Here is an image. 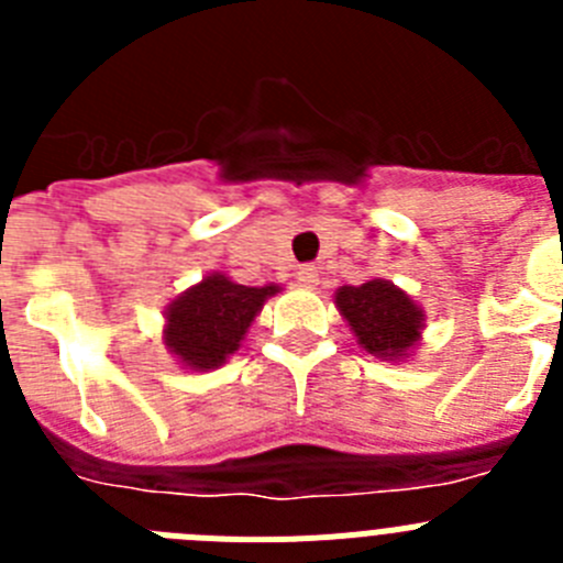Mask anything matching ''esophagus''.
I'll list each match as a JSON object with an SVG mask.
<instances>
[{
    "label": "esophagus",
    "mask_w": 563,
    "mask_h": 563,
    "mask_svg": "<svg viewBox=\"0 0 563 563\" xmlns=\"http://www.w3.org/2000/svg\"><path fill=\"white\" fill-rule=\"evenodd\" d=\"M296 278H298V287H305V290H316L318 287V271L312 265L298 267Z\"/></svg>",
    "instance_id": "1"
}]
</instances>
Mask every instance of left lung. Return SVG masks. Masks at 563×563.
I'll return each instance as SVG.
<instances>
[{
    "label": "left lung",
    "mask_w": 563,
    "mask_h": 563,
    "mask_svg": "<svg viewBox=\"0 0 563 563\" xmlns=\"http://www.w3.org/2000/svg\"><path fill=\"white\" fill-rule=\"evenodd\" d=\"M332 301L363 352L380 361L400 363L420 350L426 310L389 278L338 287Z\"/></svg>",
    "instance_id": "obj_1"
}]
</instances>
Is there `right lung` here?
<instances>
[{
    "label": "right lung",
    "mask_w": 563,
    "mask_h": 563,
    "mask_svg": "<svg viewBox=\"0 0 563 563\" xmlns=\"http://www.w3.org/2000/svg\"><path fill=\"white\" fill-rule=\"evenodd\" d=\"M276 292H282V285L247 287L222 271L206 273L163 310V346L183 369H220L236 355L253 318Z\"/></svg>",
    "instance_id": "obj_1"
}]
</instances>
